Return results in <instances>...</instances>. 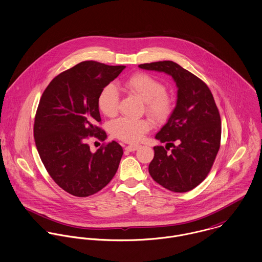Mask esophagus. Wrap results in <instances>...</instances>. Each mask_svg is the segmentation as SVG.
I'll list each match as a JSON object with an SVG mask.
<instances>
[{
    "label": "esophagus",
    "instance_id": "obj_1",
    "mask_svg": "<svg viewBox=\"0 0 262 262\" xmlns=\"http://www.w3.org/2000/svg\"><path fill=\"white\" fill-rule=\"evenodd\" d=\"M140 146L139 145H136V144H130V145H128V146H126V148L125 149L127 150V151H135V150L138 149Z\"/></svg>",
    "mask_w": 262,
    "mask_h": 262
}]
</instances>
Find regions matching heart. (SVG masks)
<instances>
[{
	"label": "heart",
	"instance_id": "1",
	"mask_svg": "<svg viewBox=\"0 0 262 262\" xmlns=\"http://www.w3.org/2000/svg\"><path fill=\"white\" fill-rule=\"evenodd\" d=\"M123 88L131 95L144 102L145 111L156 122L167 119L172 111V98L165 91L164 84L146 73L129 75L123 82ZM119 93L116 86L109 83L103 88L99 95L98 105L105 116L114 117L118 112ZM115 137L126 142H138L150 129L146 119H131L121 117L113 121L110 126Z\"/></svg>",
	"mask_w": 262,
	"mask_h": 262
}]
</instances>
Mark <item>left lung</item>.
<instances>
[{"label": "left lung", "mask_w": 262, "mask_h": 262, "mask_svg": "<svg viewBox=\"0 0 262 262\" xmlns=\"http://www.w3.org/2000/svg\"><path fill=\"white\" fill-rule=\"evenodd\" d=\"M171 75L178 86L177 106L155 135L163 146H154L151 178L174 192L199 186L209 174L221 143V118L208 85L178 63L164 60L139 66ZM177 143L178 145L174 146ZM174 148L168 151L169 147Z\"/></svg>", "instance_id": "8db88e82"}]
</instances>
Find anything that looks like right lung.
Wrapping results in <instances>:
<instances>
[{
  "label": "right lung",
  "mask_w": 262,
  "mask_h": 262,
  "mask_svg": "<svg viewBox=\"0 0 262 262\" xmlns=\"http://www.w3.org/2000/svg\"><path fill=\"white\" fill-rule=\"evenodd\" d=\"M125 68L82 61L56 75L40 99L34 121L39 156L56 185L75 196L100 191L119 167L123 155L119 143H104L93 153L86 140L93 136L106 140V132L98 126L99 95Z\"/></svg>",
  "instance_id": "add662e5"
}]
</instances>
